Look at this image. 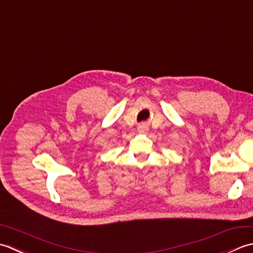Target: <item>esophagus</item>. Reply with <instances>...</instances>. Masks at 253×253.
Instances as JSON below:
<instances>
[{"label":"esophagus","mask_w":253,"mask_h":253,"mask_svg":"<svg viewBox=\"0 0 253 253\" xmlns=\"http://www.w3.org/2000/svg\"><path fill=\"white\" fill-rule=\"evenodd\" d=\"M137 128L141 133H145L146 131H148V125L145 122H142V123H140V125H138Z\"/></svg>","instance_id":"esophagus-1"}]
</instances>
